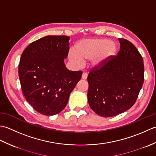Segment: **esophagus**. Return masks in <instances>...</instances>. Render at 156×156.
Listing matches in <instances>:
<instances>
[{"mask_svg": "<svg viewBox=\"0 0 156 156\" xmlns=\"http://www.w3.org/2000/svg\"><path fill=\"white\" fill-rule=\"evenodd\" d=\"M82 79H86L87 78V74L86 73H83L82 74V77H81Z\"/></svg>", "mask_w": 156, "mask_h": 156, "instance_id": "1", "label": "esophagus"}]
</instances>
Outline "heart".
<instances>
[{
    "label": "heart",
    "instance_id": "1",
    "mask_svg": "<svg viewBox=\"0 0 156 156\" xmlns=\"http://www.w3.org/2000/svg\"><path fill=\"white\" fill-rule=\"evenodd\" d=\"M116 51V44L109 39H87L77 44L75 51L69 52V58L77 66L83 64V60L93 59L92 65L94 67H99L113 58Z\"/></svg>",
    "mask_w": 156,
    "mask_h": 156
}]
</instances>
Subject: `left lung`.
I'll return each instance as SVG.
<instances>
[{
  "instance_id": "obj_1",
  "label": "left lung",
  "mask_w": 156,
  "mask_h": 156,
  "mask_svg": "<svg viewBox=\"0 0 156 156\" xmlns=\"http://www.w3.org/2000/svg\"><path fill=\"white\" fill-rule=\"evenodd\" d=\"M120 50L106 64L94 67L87 77L88 103L98 115L111 117L125 112L137 99L144 81V65L133 44L119 38Z\"/></svg>"
}]
</instances>
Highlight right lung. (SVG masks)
<instances>
[{"instance_id": "1", "label": "right lung", "mask_w": 156, "mask_h": 156, "mask_svg": "<svg viewBox=\"0 0 156 156\" xmlns=\"http://www.w3.org/2000/svg\"><path fill=\"white\" fill-rule=\"evenodd\" d=\"M69 39L66 36L43 37L21 55L19 77L22 91L27 102L44 115L61 112L81 78L82 71H69L65 65Z\"/></svg>"}]
</instances>
